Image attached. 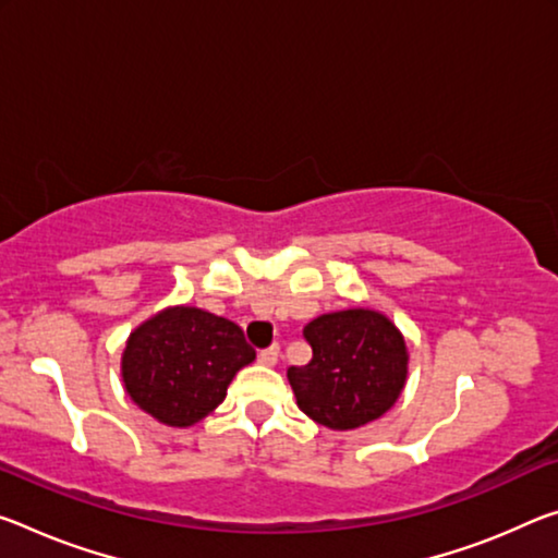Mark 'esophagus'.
Here are the masks:
<instances>
[{
    "instance_id": "obj_1",
    "label": "esophagus",
    "mask_w": 558,
    "mask_h": 558,
    "mask_svg": "<svg viewBox=\"0 0 558 558\" xmlns=\"http://www.w3.org/2000/svg\"><path fill=\"white\" fill-rule=\"evenodd\" d=\"M278 355H280L278 344H270V348H265V350L258 352V362H260V365H276Z\"/></svg>"
}]
</instances>
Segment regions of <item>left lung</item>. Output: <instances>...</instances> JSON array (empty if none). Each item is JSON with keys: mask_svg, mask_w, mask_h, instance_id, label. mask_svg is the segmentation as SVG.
<instances>
[{"mask_svg": "<svg viewBox=\"0 0 558 558\" xmlns=\"http://www.w3.org/2000/svg\"><path fill=\"white\" fill-rule=\"evenodd\" d=\"M313 348L305 367H290L298 407L330 429H355L397 402L407 348L397 327L375 311H340L303 327Z\"/></svg>", "mask_w": 558, "mask_h": 558, "instance_id": "1", "label": "left lung"}]
</instances>
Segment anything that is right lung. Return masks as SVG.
Here are the masks:
<instances>
[{
	"label": "right lung",
	"mask_w": 558,
	"mask_h": 558,
	"mask_svg": "<svg viewBox=\"0 0 558 558\" xmlns=\"http://www.w3.org/2000/svg\"><path fill=\"white\" fill-rule=\"evenodd\" d=\"M255 350L235 323L198 307H171L131 332L121 373L141 410L171 427H189L223 402Z\"/></svg>",
	"instance_id": "obj_1"
}]
</instances>
